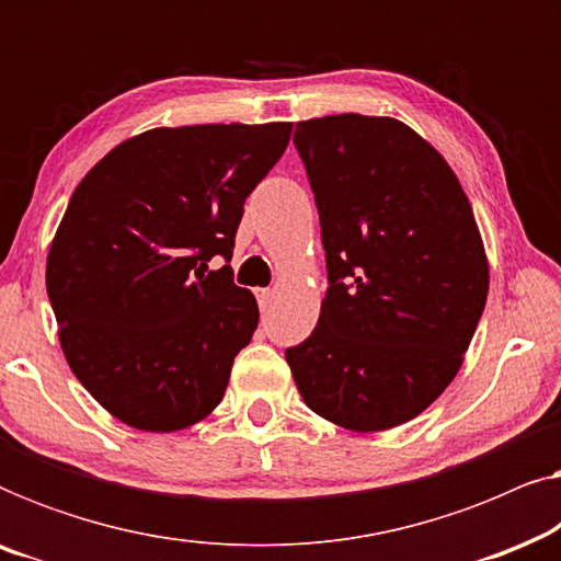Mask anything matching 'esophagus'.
Masks as SVG:
<instances>
[{
	"instance_id": "34e87169",
	"label": "esophagus",
	"mask_w": 561,
	"mask_h": 561,
	"mask_svg": "<svg viewBox=\"0 0 561 561\" xmlns=\"http://www.w3.org/2000/svg\"><path fill=\"white\" fill-rule=\"evenodd\" d=\"M255 298H257V306L260 309H267V304H271V298H273V290L271 288H257L255 290Z\"/></svg>"
}]
</instances>
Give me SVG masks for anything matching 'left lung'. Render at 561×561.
I'll return each instance as SVG.
<instances>
[{
  "mask_svg": "<svg viewBox=\"0 0 561 561\" xmlns=\"http://www.w3.org/2000/svg\"><path fill=\"white\" fill-rule=\"evenodd\" d=\"M327 252L311 336L286 350L306 405L352 432L419 416L455 378L488 298V260L457 175L390 117L298 122Z\"/></svg>",
  "mask_w": 561,
  "mask_h": 561,
  "instance_id": "8db88e82",
  "label": "left lung"
}]
</instances>
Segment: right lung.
Masks as SVG:
<instances>
[{
    "mask_svg": "<svg viewBox=\"0 0 561 561\" xmlns=\"http://www.w3.org/2000/svg\"><path fill=\"white\" fill-rule=\"evenodd\" d=\"M288 140L290 122L158 127L76 186L45 283L68 365L112 416L179 432L219 405L260 319L234 234Z\"/></svg>",
    "mask_w": 561,
    "mask_h": 561,
    "instance_id": "1",
    "label": "right lung"
}]
</instances>
